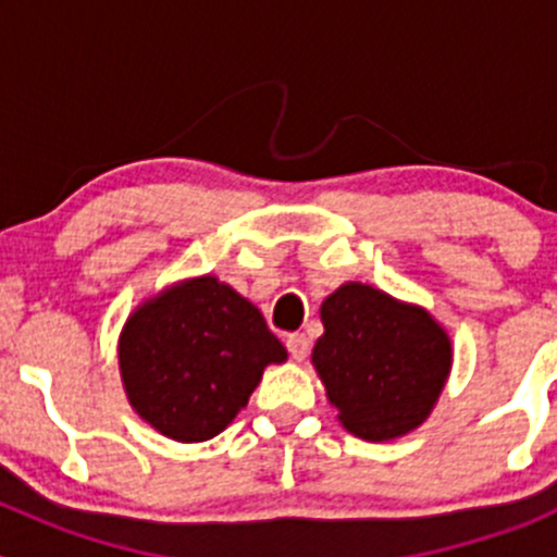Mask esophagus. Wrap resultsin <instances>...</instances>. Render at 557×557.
I'll return each mask as SVG.
<instances>
[{
	"label": "esophagus",
	"mask_w": 557,
	"mask_h": 557,
	"mask_svg": "<svg viewBox=\"0 0 557 557\" xmlns=\"http://www.w3.org/2000/svg\"><path fill=\"white\" fill-rule=\"evenodd\" d=\"M285 347H288L294 361H305L307 352H310V339L305 334H288L285 336Z\"/></svg>",
	"instance_id": "34e87169"
}]
</instances>
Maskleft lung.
I'll return each mask as SVG.
<instances>
[{
  "instance_id": "8db88e82",
  "label": "left lung",
  "mask_w": 557,
  "mask_h": 557,
  "mask_svg": "<svg viewBox=\"0 0 557 557\" xmlns=\"http://www.w3.org/2000/svg\"><path fill=\"white\" fill-rule=\"evenodd\" d=\"M320 320L312 367L339 423L367 442L423 425L453 367L450 336L431 312L345 283L320 305Z\"/></svg>"
}]
</instances>
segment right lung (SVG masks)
<instances>
[{"label":"right lung","mask_w":557,"mask_h":557,"mask_svg":"<svg viewBox=\"0 0 557 557\" xmlns=\"http://www.w3.org/2000/svg\"><path fill=\"white\" fill-rule=\"evenodd\" d=\"M288 358L263 314L212 274L143 301L117 339L134 412L174 442H207L234 423L269 363Z\"/></svg>","instance_id":"1"}]
</instances>
